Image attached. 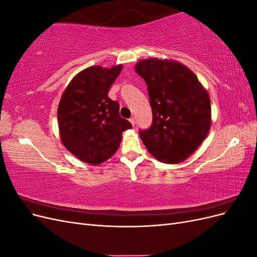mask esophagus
Returning a JSON list of instances; mask_svg holds the SVG:
<instances>
[{
    "instance_id": "34e87169",
    "label": "esophagus",
    "mask_w": 257,
    "mask_h": 257,
    "mask_svg": "<svg viewBox=\"0 0 257 257\" xmlns=\"http://www.w3.org/2000/svg\"><path fill=\"white\" fill-rule=\"evenodd\" d=\"M130 122H131V124H132V125H135V123H136V119L134 118V116H132V118L130 119Z\"/></svg>"
}]
</instances>
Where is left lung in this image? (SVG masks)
<instances>
[{"mask_svg":"<svg viewBox=\"0 0 257 257\" xmlns=\"http://www.w3.org/2000/svg\"><path fill=\"white\" fill-rule=\"evenodd\" d=\"M146 81L152 124L139 130L153 157L166 164L184 161L205 141L211 124L208 92L197 77L174 61L143 60L135 67Z\"/></svg>","mask_w":257,"mask_h":257,"instance_id":"1","label":"left lung"}]
</instances>
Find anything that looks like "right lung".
<instances>
[{
	"label": "right lung",
	"mask_w": 257,
	"mask_h": 257,
	"mask_svg": "<svg viewBox=\"0 0 257 257\" xmlns=\"http://www.w3.org/2000/svg\"><path fill=\"white\" fill-rule=\"evenodd\" d=\"M122 65L91 66L69 82L58 108L62 143L80 161L100 164L118 150L122 132L132 124L120 116L119 103L108 97Z\"/></svg>",
	"instance_id": "1"
}]
</instances>
